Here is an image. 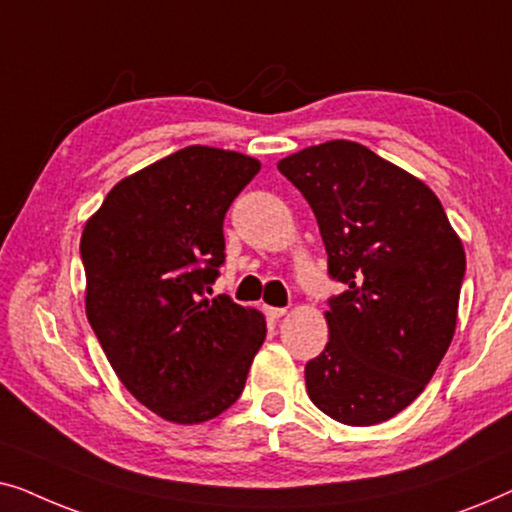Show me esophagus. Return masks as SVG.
Returning <instances> with one entry per match:
<instances>
[{"label": "esophagus", "mask_w": 512, "mask_h": 512, "mask_svg": "<svg viewBox=\"0 0 512 512\" xmlns=\"http://www.w3.org/2000/svg\"><path fill=\"white\" fill-rule=\"evenodd\" d=\"M265 314H268V317H272V319H279V317H284V314H286V307L265 305Z\"/></svg>", "instance_id": "esophagus-1"}]
</instances>
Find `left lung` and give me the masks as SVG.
I'll return each mask as SVG.
<instances>
[{
    "mask_svg": "<svg viewBox=\"0 0 512 512\" xmlns=\"http://www.w3.org/2000/svg\"><path fill=\"white\" fill-rule=\"evenodd\" d=\"M310 202L328 272V342L307 361L312 403L335 422H387L422 394L450 347L466 254L436 193L363 144L333 139L277 163Z\"/></svg>",
    "mask_w": 512,
    "mask_h": 512,
    "instance_id": "8db88e82",
    "label": "left lung"
}]
</instances>
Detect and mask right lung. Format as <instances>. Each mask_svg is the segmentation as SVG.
Returning a JSON list of instances; mask_svg holds the SVG:
<instances>
[{
	"instance_id": "obj_1",
	"label": "right lung",
	"mask_w": 512,
	"mask_h": 512,
	"mask_svg": "<svg viewBox=\"0 0 512 512\" xmlns=\"http://www.w3.org/2000/svg\"><path fill=\"white\" fill-rule=\"evenodd\" d=\"M261 163L186 146L118 181L86 221V314L123 387L174 424L219 417L240 398L265 317L205 298L226 258L223 219Z\"/></svg>"
}]
</instances>
